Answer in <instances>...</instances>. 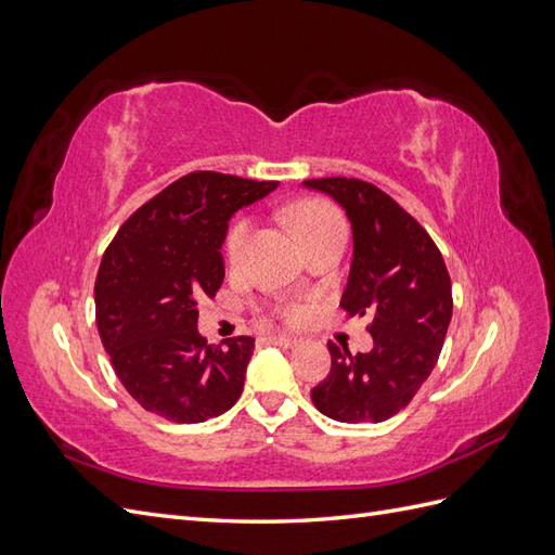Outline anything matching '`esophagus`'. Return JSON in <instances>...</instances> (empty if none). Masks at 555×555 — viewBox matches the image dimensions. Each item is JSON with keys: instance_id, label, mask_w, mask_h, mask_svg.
<instances>
[{"instance_id": "obj_1", "label": "esophagus", "mask_w": 555, "mask_h": 555, "mask_svg": "<svg viewBox=\"0 0 555 555\" xmlns=\"http://www.w3.org/2000/svg\"><path fill=\"white\" fill-rule=\"evenodd\" d=\"M266 340L271 345H278V347H294L300 343L298 338H294V335H284V333H271Z\"/></svg>"}]
</instances>
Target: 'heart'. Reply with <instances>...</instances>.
<instances>
[{
  "label": "heart",
  "instance_id": "b5f03b06",
  "mask_svg": "<svg viewBox=\"0 0 555 555\" xmlns=\"http://www.w3.org/2000/svg\"><path fill=\"white\" fill-rule=\"evenodd\" d=\"M287 220L298 236V241L304 245H308L317 236H322L324 231L345 224L338 212H335L328 204H324V201H317V198L298 201L296 206L289 208ZM247 236H249L247 220H236L229 227L227 236H224V257L229 263H236L241 259ZM278 314L282 319H287V322H298V319L306 314V306L298 304V300H289V304L278 306Z\"/></svg>",
  "mask_w": 555,
  "mask_h": 555
}]
</instances>
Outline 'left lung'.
I'll use <instances>...</instances> for the list:
<instances>
[{"label":"left lung","instance_id":"obj_1","mask_svg":"<svg viewBox=\"0 0 555 555\" xmlns=\"http://www.w3.org/2000/svg\"><path fill=\"white\" fill-rule=\"evenodd\" d=\"M304 184L331 194L349 217L354 259L340 308L371 314L375 343L367 354L328 343L331 373L310 396L335 422L379 424L410 405L440 359L451 278L428 231L373 182L333 176Z\"/></svg>","mask_w":555,"mask_h":555}]
</instances>
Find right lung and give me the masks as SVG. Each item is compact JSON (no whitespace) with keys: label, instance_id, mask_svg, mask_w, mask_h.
<instances>
[{"label":"right lung","instance_id":"1","mask_svg":"<svg viewBox=\"0 0 555 555\" xmlns=\"http://www.w3.org/2000/svg\"><path fill=\"white\" fill-rule=\"evenodd\" d=\"M275 188L194 171L117 229L94 282L96 328L117 379L143 410L201 424L236 405L255 338L208 345L196 331L198 304L222 287L229 217Z\"/></svg>","mask_w":555,"mask_h":555}]
</instances>
